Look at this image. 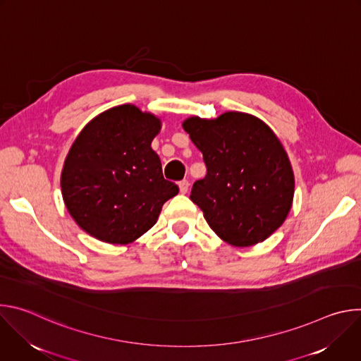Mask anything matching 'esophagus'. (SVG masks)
I'll use <instances>...</instances> for the list:
<instances>
[{"label": "esophagus", "mask_w": 361, "mask_h": 361, "mask_svg": "<svg viewBox=\"0 0 361 361\" xmlns=\"http://www.w3.org/2000/svg\"><path fill=\"white\" fill-rule=\"evenodd\" d=\"M188 185H190V183H188L187 180H181V181L178 183V187H180V192H181V194H185V192L188 191Z\"/></svg>", "instance_id": "1"}]
</instances>
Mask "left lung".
<instances>
[{
    "label": "left lung",
    "instance_id": "8db88e82",
    "mask_svg": "<svg viewBox=\"0 0 361 361\" xmlns=\"http://www.w3.org/2000/svg\"><path fill=\"white\" fill-rule=\"evenodd\" d=\"M202 152L207 174L190 198L226 243L248 247L271 235L286 220L294 176L276 134L259 118L228 111L216 120L183 123Z\"/></svg>",
    "mask_w": 361,
    "mask_h": 361
}]
</instances>
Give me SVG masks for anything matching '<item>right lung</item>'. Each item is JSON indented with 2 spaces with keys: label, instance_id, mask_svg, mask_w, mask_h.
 Instances as JSON below:
<instances>
[{
  "label": "right lung",
  "instance_id": "obj_1",
  "mask_svg": "<svg viewBox=\"0 0 361 361\" xmlns=\"http://www.w3.org/2000/svg\"><path fill=\"white\" fill-rule=\"evenodd\" d=\"M160 127L157 117L124 104L101 113L80 133L64 163L61 191L84 231L127 244L156 224L163 204L178 192L151 148Z\"/></svg>",
  "mask_w": 361,
  "mask_h": 361
}]
</instances>
